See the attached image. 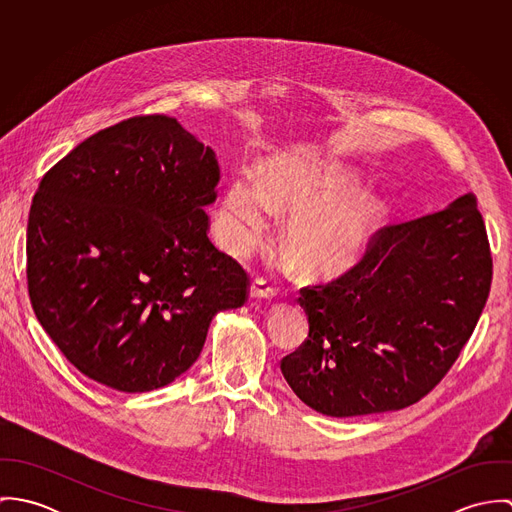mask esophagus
<instances>
[{
  "label": "esophagus",
  "instance_id": "obj_1",
  "mask_svg": "<svg viewBox=\"0 0 512 512\" xmlns=\"http://www.w3.org/2000/svg\"><path fill=\"white\" fill-rule=\"evenodd\" d=\"M276 288L274 286H270V282L268 280H264V278H256L254 282H252V286H250V297L252 299H274L276 297Z\"/></svg>",
  "mask_w": 512,
  "mask_h": 512
}]
</instances>
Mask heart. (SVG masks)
Here are the masks:
<instances>
[{"label":"heart","mask_w":512,"mask_h":512,"mask_svg":"<svg viewBox=\"0 0 512 512\" xmlns=\"http://www.w3.org/2000/svg\"><path fill=\"white\" fill-rule=\"evenodd\" d=\"M349 173L333 159L282 153L268 159L262 177L238 169L220 193L215 230L234 256L248 254L266 232L272 211H290L284 242L311 274H335L355 264L368 248L380 220V199L353 189Z\"/></svg>","instance_id":"heart-1"}]
</instances>
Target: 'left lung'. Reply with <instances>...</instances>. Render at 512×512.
I'll return each instance as SVG.
<instances>
[{"mask_svg": "<svg viewBox=\"0 0 512 512\" xmlns=\"http://www.w3.org/2000/svg\"><path fill=\"white\" fill-rule=\"evenodd\" d=\"M493 260L473 195L376 232L365 258L303 288L307 341L282 361L295 396L333 418L402 410L424 398L469 341Z\"/></svg>", "mask_w": 512, "mask_h": 512, "instance_id": "1", "label": "left lung"}]
</instances>
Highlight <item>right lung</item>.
Returning a JSON list of instances; mask_svg holds the SVG:
<instances>
[{
    "instance_id": "obj_1",
    "label": "right lung",
    "mask_w": 512,
    "mask_h": 512,
    "mask_svg": "<svg viewBox=\"0 0 512 512\" xmlns=\"http://www.w3.org/2000/svg\"><path fill=\"white\" fill-rule=\"evenodd\" d=\"M215 151L155 114L100 130L39 183L27 222L33 311L84 376L120 392L173 382L199 359L248 278L207 236Z\"/></svg>"
}]
</instances>
